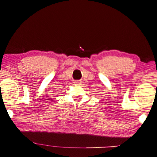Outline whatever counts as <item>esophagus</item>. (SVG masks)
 Here are the masks:
<instances>
[{"mask_svg":"<svg viewBox=\"0 0 157 157\" xmlns=\"http://www.w3.org/2000/svg\"><path fill=\"white\" fill-rule=\"evenodd\" d=\"M75 83H79V82H75Z\"/></svg>","mask_w":157,"mask_h":157,"instance_id":"34e87169","label":"esophagus"}]
</instances>
